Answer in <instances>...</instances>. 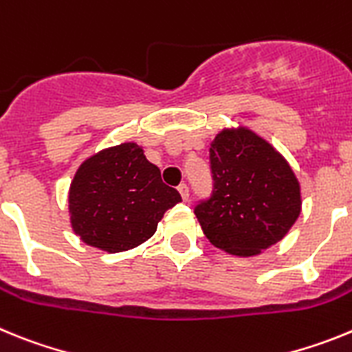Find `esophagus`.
<instances>
[{
	"label": "esophagus",
	"instance_id": "obj_1",
	"mask_svg": "<svg viewBox=\"0 0 352 352\" xmlns=\"http://www.w3.org/2000/svg\"><path fill=\"white\" fill-rule=\"evenodd\" d=\"M178 192H179V195H182V199L183 201H188V197H190V194H188V186L185 185V183H183V185H179L178 186Z\"/></svg>",
	"mask_w": 352,
	"mask_h": 352
}]
</instances>
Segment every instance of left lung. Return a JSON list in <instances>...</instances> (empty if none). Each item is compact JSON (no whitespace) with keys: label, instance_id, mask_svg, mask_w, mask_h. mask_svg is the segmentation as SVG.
Instances as JSON below:
<instances>
[{"label":"left lung","instance_id":"1","mask_svg":"<svg viewBox=\"0 0 352 352\" xmlns=\"http://www.w3.org/2000/svg\"><path fill=\"white\" fill-rule=\"evenodd\" d=\"M211 197L195 206L210 243L250 257L280 241L301 211L300 183L268 141L238 126L217 133L210 148Z\"/></svg>","mask_w":352,"mask_h":352}]
</instances>
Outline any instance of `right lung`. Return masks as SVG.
<instances>
[{
	"label": "right lung",
	"mask_w": 352,
	"mask_h": 352,
	"mask_svg": "<svg viewBox=\"0 0 352 352\" xmlns=\"http://www.w3.org/2000/svg\"><path fill=\"white\" fill-rule=\"evenodd\" d=\"M182 201L135 142L102 149L84 160L68 190L72 229L100 250H130L157 231L164 213Z\"/></svg>",
	"instance_id": "1"
}]
</instances>
